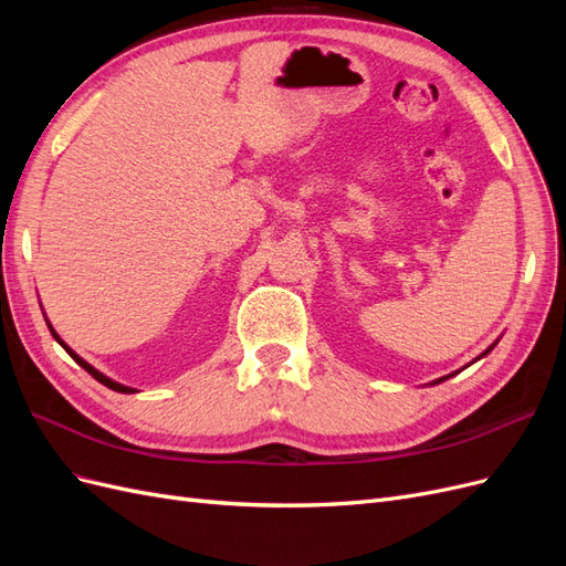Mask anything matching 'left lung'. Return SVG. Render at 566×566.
Here are the masks:
<instances>
[{
  "label": "left lung",
  "instance_id": "8db88e82",
  "mask_svg": "<svg viewBox=\"0 0 566 566\" xmlns=\"http://www.w3.org/2000/svg\"><path fill=\"white\" fill-rule=\"evenodd\" d=\"M493 345H495V342H493ZM493 345H491V347H489V349H486V352H484V354H482V356H486V354H489V352H491V349H493ZM482 356H479V358H482ZM443 380H447V378H441V380H434V382H432V385H439V382H443Z\"/></svg>",
  "mask_w": 566,
  "mask_h": 566
}]
</instances>
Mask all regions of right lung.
I'll list each match as a JSON object with an SVG mask.
<instances>
[{"label": "right lung", "mask_w": 566, "mask_h": 566, "mask_svg": "<svg viewBox=\"0 0 566 566\" xmlns=\"http://www.w3.org/2000/svg\"><path fill=\"white\" fill-rule=\"evenodd\" d=\"M46 325H49V323H46ZM49 331H51V335H54V339L59 342V345H61V347H63V349H65L67 354H71V356L75 358V364H77V366H82L84 370H87V373L92 375V378H94V380H98L101 385H106V387H108V389H113V391H123V394H132V391H136L134 387H125V385H119V382H115V380L106 378V375H104V373H98V370H96V368H94L92 364H87V361H84V358H82V356H77V354H75V352H73L71 347H67V345H65V342H63V339H61V337L56 335V331H54V328H51V325H49Z\"/></svg>", "instance_id": "add662e5"}]
</instances>
